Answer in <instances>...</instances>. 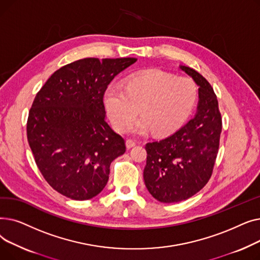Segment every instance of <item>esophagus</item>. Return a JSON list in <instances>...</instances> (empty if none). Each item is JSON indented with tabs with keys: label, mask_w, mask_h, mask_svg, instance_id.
<instances>
[{
	"label": "esophagus",
	"mask_w": 260,
	"mask_h": 260,
	"mask_svg": "<svg viewBox=\"0 0 260 260\" xmlns=\"http://www.w3.org/2000/svg\"><path fill=\"white\" fill-rule=\"evenodd\" d=\"M135 145H136V142H135V141H133V140H131V139L126 140V147H127V148H132V147H134Z\"/></svg>",
	"instance_id": "esophagus-1"
}]
</instances>
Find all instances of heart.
Returning <instances> with one entry per match:
<instances>
[{"label":"heart","mask_w":260,"mask_h":260,"mask_svg":"<svg viewBox=\"0 0 260 260\" xmlns=\"http://www.w3.org/2000/svg\"><path fill=\"white\" fill-rule=\"evenodd\" d=\"M197 87L192 79L151 71L128 78L124 84L109 85L103 94L105 111L118 131L125 129L139 113L142 117L129 131L169 135L183 125L193 112Z\"/></svg>","instance_id":"heart-1"}]
</instances>
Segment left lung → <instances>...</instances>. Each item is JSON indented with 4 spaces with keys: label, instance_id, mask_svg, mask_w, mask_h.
Masks as SVG:
<instances>
[{
    "label": "left lung",
    "instance_id": "obj_1",
    "mask_svg": "<svg viewBox=\"0 0 260 260\" xmlns=\"http://www.w3.org/2000/svg\"><path fill=\"white\" fill-rule=\"evenodd\" d=\"M179 68L199 86L197 112L169 137L148 142L143 178L151 195L160 202H180L194 196L210 180L219 148L221 114L213 87L198 72Z\"/></svg>",
    "mask_w": 260,
    "mask_h": 260
}]
</instances>
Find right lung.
Instances as JSON below:
<instances>
[{
    "instance_id": "obj_1",
    "label": "right lung",
    "mask_w": 260,
    "mask_h": 260,
    "mask_svg": "<svg viewBox=\"0 0 260 260\" xmlns=\"http://www.w3.org/2000/svg\"><path fill=\"white\" fill-rule=\"evenodd\" d=\"M136 58H85L54 72L39 90L27 120V139L48 184L74 199L97 196L125 142L106 122L103 94Z\"/></svg>"
}]
</instances>
